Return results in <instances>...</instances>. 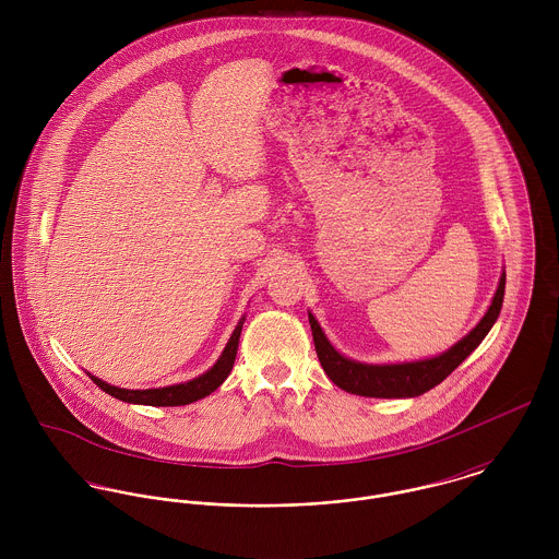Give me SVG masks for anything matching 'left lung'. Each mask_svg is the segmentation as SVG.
<instances>
[{
  "instance_id": "left-lung-1",
  "label": "left lung",
  "mask_w": 559,
  "mask_h": 559,
  "mask_svg": "<svg viewBox=\"0 0 559 559\" xmlns=\"http://www.w3.org/2000/svg\"><path fill=\"white\" fill-rule=\"evenodd\" d=\"M506 293V271L499 277V286L495 297L479 319L478 324L461 337L454 346L445 353L417 359V361H402V364H364L350 357H344L324 335L317 317L308 312L310 326L314 335V346L319 355L320 366L324 374L344 392L368 396V399H415L439 385L445 377H450L486 337L495 320L499 319Z\"/></svg>"
}]
</instances>
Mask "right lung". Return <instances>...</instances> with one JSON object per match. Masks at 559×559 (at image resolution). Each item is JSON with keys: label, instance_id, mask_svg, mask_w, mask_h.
<instances>
[{"label": "right lung", "instance_id": "obj_1", "mask_svg": "<svg viewBox=\"0 0 559 559\" xmlns=\"http://www.w3.org/2000/svg\"><path fill=\"white\" fill-rule=\"evenodd\" d=\"M245 317H240L224 353L219 355V359L200 377L187 381V383H176V385H167V388H151V390H124V388H116L109 385L105 381H100L98 377H92L87 372V377L109 396L129 402V404H148V406H182V404H191L195 400L206 399L209 394H213L233 372L235 359H237V350H239L240 329H242Z\"/></svg>", "mask_w": 559, "mask_h": 559}]
</instances>
